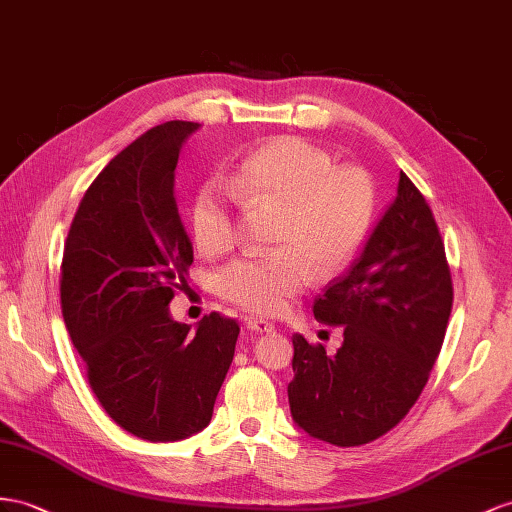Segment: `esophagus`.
<instances>
[{
    "instance_id": "obj_1",
    "label": "esophagus",
    "mask_w": 512,
    "mask_h": 512,
    "mask_svg": "<svg viewBox=\"0 0 512 512\" xmlns=\"http://www.w3.org/2000/svg\"><path fill=\"white\" fill-rule=\"evenodd\" d=\"M246 329L253 331V333L264 335V333H272L274 331V324L268 322V320H261V318H248L246 320Z\"/></svg>"
}]
</instances>
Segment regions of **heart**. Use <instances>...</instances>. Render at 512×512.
Returning <instances> with one entry per match:
<instances>
[{"label":"heart","mask_w":512,"mask_h":512,"mask_svg":"<svg viewBox=\"0 0 512 512\" xmlns=\"http://www.w3.org/2000/svg\"><path fill=\"white\" fill-rule=\"evenodd\" d=\"M225 183L209 181L192 203L194 240L207 255L227 253L240 235V205L279 207L274 253H251L218 270V296L255 313H279L309 283V266L331 274L357 253L376 209L372 177L335 166L333 155L296 136L246 153Z\"/></svg>","instance_id":"heart-1"}]
</instances>
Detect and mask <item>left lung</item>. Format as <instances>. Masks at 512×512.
Masks as SVG:
<instances>
[{"label":"left lung","instance_id":"8db88e82","mask_svg":"<svg viewBox=\"0 0 512 512\" xmlns=\"http://www.w3.org/2000/svg\"><path fill=\"white\" fill-rule=\"evenodd\" d=\"M452 277L424 194L400 173L398 196L346 274L313 300V316L342 326L344 344L294 335L287 398L298 428L339 448L383 437L428 383L452 311Z\"/></svg>","mask_w":512,"mask_h":512}]
</instances>
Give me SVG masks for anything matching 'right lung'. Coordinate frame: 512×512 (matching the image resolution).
Masks as SVG:
<instances>
[{
  "instance_id": "add662e5",
  "label": "right lung",
  "mask_w": 512,
  "mask_h": 512,
  "mask_svg": "<svg viewBox=\"0 0 512 512\" xmlns=\"http://www.w3.org/2000/svg\"><path fill=\"white\" fill-rule=\"evenodd\" d=\"M196 129L157 125L101 170L77 207L60 266L62 316L90 387L116 424L153 443L209 424L240 335L238 322L216 311L196 333L168 311L194 261L175 168Z\"/></svg>"
}]
</instances>
